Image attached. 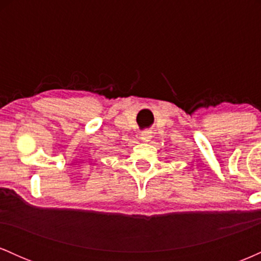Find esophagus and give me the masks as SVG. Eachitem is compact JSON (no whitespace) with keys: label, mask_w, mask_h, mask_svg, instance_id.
<instances>
[{"label":"esophagus","mask_w":261,"mask_h":261,"mask_svg":"<svg viewBox=\"0 0 261 261\" xmlns=\"http://www.w3.org/2000/svg\"><path fill=\"white\" fill-rule=\"evenodd\" d=\"M152 139V135L149 131H143L142 134H141V140L145 141V142H148V141H151Z\"/></svg>","instance_id":"obj_1"}]
</instances>
